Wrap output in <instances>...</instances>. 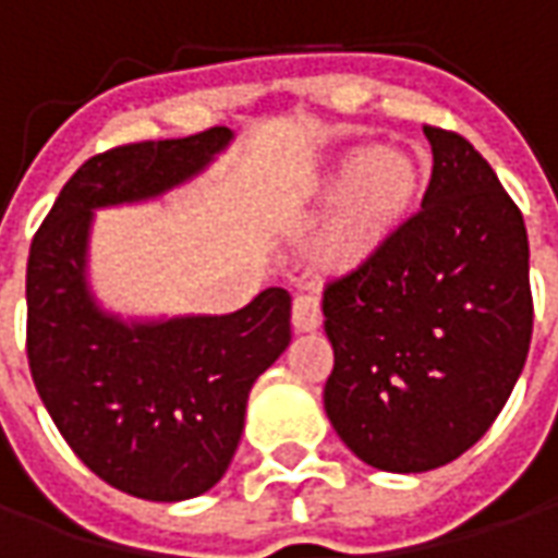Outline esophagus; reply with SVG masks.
<instances>
[{"instance_id": "1", "label": "esophagus", "mask_w": 558, "mask_h": 558, "mask_svg": "<svg viewBox=\"0 0 558 558\" xmlns=\"http://www.w3.org/2000/svg\"><path fill=\"white\" fill-rule=\"evenodd\" d=\"M323 323V311L314 295H299L292 302V328L295 331H316Z\"/></svg>"}]
</instances>
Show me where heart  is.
<instances>
[{"label":"heart","instance_id":"1","mask_svg":"<svg viewBox=\"0 0 558 558\" xmlns=\"http://www.w3.org/2000/svg\"><path fill=\"white\" fill-rule=\"evenodd\" d=\"M424 184L418 155L395 146L350 148L307 187V203L331 206L311 239V263L347 275L371 263L415 208Z\"/></svg>","mask_w":558,"mask_h":558}]
</instances>
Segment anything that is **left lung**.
I'll return each instance as SVG.
<instances>
[{
  "instance_id": "left-lung-1",
  "label": "left lung",
  "mask_w": 558,
  "mask_h": 558,
  "mask_svg": "<svg viewBox=\"0 0 558 558\" xmlns=\"http://www.w3.org/2000/svg\"><path fill=\"white\" fill-rule=\"evenodd\" d=\"M424 134L433 175L421 208L323 295L335 350L326 415L352 454L386 472L445 466L478 442L532 340L520 208L466 137Z\"/></svg>"
}]
</instances>
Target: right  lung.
<instances>
[{
  "instance_id": "add662e5",
  "label": "right lung",
  "mask_w": 558,
  "mask_h": 558,
  "mask_svg": "<svg viewBox=\"0 0 558 558\" xmlns=\"http://www.w3.org/2000/svg\"><path fill=\"white\" fill-rule=\"evenodd\" d=\"M230 128L95 155L56 196L26 266V355L35 388L74 454L148 502L211 490L244 430L256 376L290 347V292L268 287L223 316L107 314L86 278L95 208L143 203L206 170Z\"/></svg>"
}]
</instances>
